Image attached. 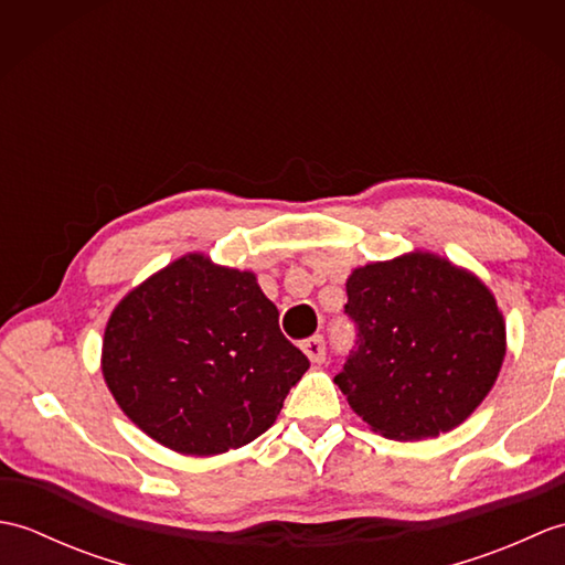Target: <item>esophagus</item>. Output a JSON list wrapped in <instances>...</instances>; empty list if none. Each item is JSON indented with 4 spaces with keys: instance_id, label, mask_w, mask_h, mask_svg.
<instances>
[{
    "instance_id": "1",
    "label": "esophagus",
    "mask_w": 565,
    "mask_h": 565,
    "mask_svg": "<svg viewBox=\"0 0 565 565\" xmlns=\"http://www.w3.org/2000/svg\"><path fill=\"white\" fill-rule=\"evenodd\" d=\"M301 350L306 352V356L310 359L313 364H322L326 362V340L320 338V334H316V338H310L301 344Z\"/></svg>"
}]
</instances>
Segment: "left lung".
Segmentation results:
<instances>
[{"label": "left lung", "mask_w": 565, "mask_h": 565, "mask_svg": "<svg viewBox=\"0 0 565 565\" xmlns=\"http://www.w3.org/2000/svg\"><path fill=\"white\" fill-rule=\"evenodd\" d=\"M344 313L356 322V350L334 383L386 439L459 427L495 386L508 352L493 291L423 249L354 269Z\"/></svg>", "instance_id": "1"}]
</instances>
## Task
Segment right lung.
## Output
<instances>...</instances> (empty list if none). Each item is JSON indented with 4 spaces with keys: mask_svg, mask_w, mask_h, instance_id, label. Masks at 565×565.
<instances>
[{
    "mask_svg": "<svg viewBox=\"0 0 565 565\" xmlns=\"http://www.w3.org/2000/svg\"><path fill=\"white\" fill-rule=\"evenodd\" d=\"M310 366L257 276L189 252L128 291L106 322L102 374L148 437L215 456L264 435Z\"/></svg>",
    "mask_w": 565,
    "mask_h": 565,
    "instance_id": "add662e5",
    "label": "right lung"
}]
</instances>
